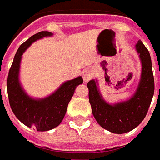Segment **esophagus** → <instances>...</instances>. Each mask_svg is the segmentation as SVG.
<instances>
[{"label":"esophagus","instance_id":"34e87169","mask_svg":"<svg viewBox=\"0 0 160 160\" xmlns=\"http://www.w3.org/2000/svg\"><path fill=\"white\" fill-rule=\"evenodd\" d=\"M94 76H95V71L93 70L92 68H86L82 73V77H83L84 82H88Z\"/></svg>","mask_w":160,"mask_h":160}]
</instances>
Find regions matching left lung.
<instances>
[{"label": "left lung", "mask_w": 160, "mask_h": 160, "mask_svg": "<svg viewBox=\"0 0 160 160\" xmlns=\"http://www.w3.org/2000/svg\"><path fill=\"white\" fill-rule=\"evenodd\" d=\"M136 50L142 64V79L135 94L129 101L109 105L103 101L94 80L87 83L92 112L99 125L109 132L125 133L134 129L144 119L154 94V77L148 49L138 41Z\"/></svg>", "instance_id": "obj_1"}]
</instances>
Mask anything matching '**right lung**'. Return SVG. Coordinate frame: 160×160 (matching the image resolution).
<instances>
[{"instance_id": "add662e5", "label": "right lung", "mask_w": 160, "mask_h": 160, "mask_svg": "<svg viewBox=\"0 0 160 160\" xmlns=\"http://www.w3.org/2000/svg\"><path fill=\"white\" fill-rule=\"evenodd\" d=\"M52 33L42 31L31 36L22 43L17 51L7 79V89L10 108L24 125L33 127L39 132L48 131L58 126L63 120L68 102L78 84L83 83L81 77L64 83L53 94L42 100L29 98L21 88L18 82V70L23 52L34 41Z\"/></svg>"}]
</instances>
